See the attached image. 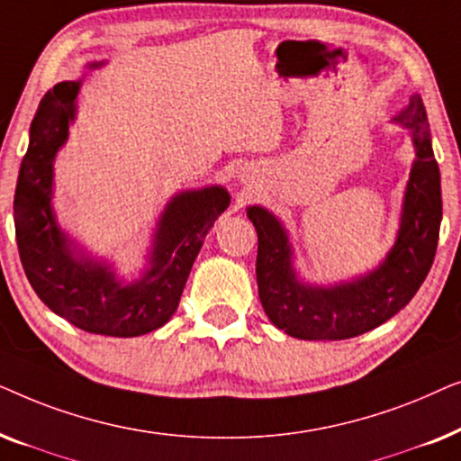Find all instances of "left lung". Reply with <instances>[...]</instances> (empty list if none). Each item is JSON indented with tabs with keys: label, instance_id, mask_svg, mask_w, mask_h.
I'll return each mask as SVG.
<instances>
[{
	"label": "left lung",
	"instance_id": "1",
	"mask_svg": "<svg viewBox=\"0 0 461 461\" xmlns=\"http://www.w3.org/2000/svg\"><path fill=\"white\" fill-rule=\"evenodd\" d=\"M393 122L411 130L415 161L394 248L369 275L331 287L298 281L292 267V245L283 224L260 205L248 207V218L258 232V294L264 312L287 336L346 339L375 330L409 304L430 273L438 245L443 199L421 98L409 100Z\"/></svg>",
	"mask_w": 461,
	"mask_h": 461
}]
</instances>
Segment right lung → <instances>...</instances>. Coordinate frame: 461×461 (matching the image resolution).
Segmentation results:
<instances>
[{
    "instance_id": "obj_1",
    "label": "right lung",
    "mask_w": 461,
    "mask_h": 461,
    "mask_svg": "<svg viewBox=\"0 0 461 461\" xmlns=\"http://www.w3.org/2000/svg\"><path fill=\"white\" fill-rule=\"evenodd\" d=\"M79 87L81 81L56 84L31 123L14 194L18 254L31 287L59 317L100 336H142L172 319L207 230L230 197L222 186L172 197L157 224L150 268L128 285L104 262L73 254L71 239L59 229L52 212V180L54 157L67 142Z\"/></svg>"
}]
</instances>
